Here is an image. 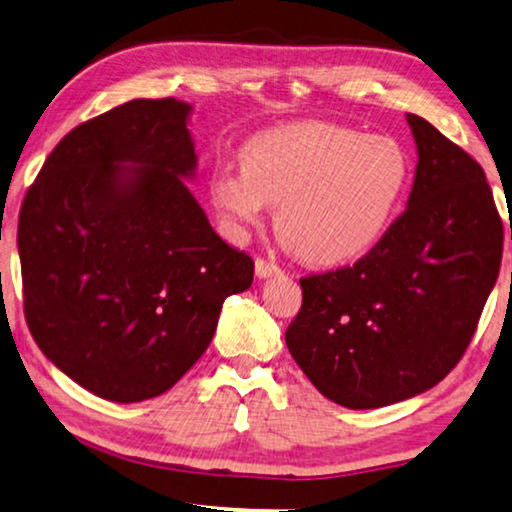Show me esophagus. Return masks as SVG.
Here are the masks:
<instances>
[{
  "instance_id": "1",
  "label": "esophagus",
  "mask_w": 512,
  "mask_h": 512,
  "mask_svg": "<svg viewBox=\"0 0 512 512\" xmlns=\"http://www.w3.org/2000/svg\"><path fill=\"white\" fill-rule=\"evenodd\" d=\"M279 272H281V267L274 261H267V258H256V277L258 279L274 277V274H279Z\"/></svg>"
}]
</instances>
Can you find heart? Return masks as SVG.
Segmentation results:
<instances>
[{"instance_id": "obj_1", "label": "heart", "mask_w": 512, "mask_h": 512, "mask_svg": "<svg viewBox=\"0 0 512 512\" xmlns=\"http://www.w3.org/2000/svg\"><path fill=\"white\" fill-rule=\"evenodd\" d=\"M240 169L210 178V199L233 233L277 206L274 229L297 258L336 267L366 256L391 229L412 180L398 139L334 123H295L251 137Z\"/></svg>"}]
</instances>
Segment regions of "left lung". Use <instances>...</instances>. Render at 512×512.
Listing matches in <instances>:
<instances>
[{
	"mask_svg": "<svg viewBox=\"0 0 512 512\" xmlns=\"http://www.w3.org/2000/svg\"><path fill=\"white\" fill-rule=\"evenodd\" d=\"M407 123L419 153L407 210L352 267L300 279L302 309L286 329L313 387L350 410L442 382L501 267L503 224L481 164L421 116Z\"/></svg>",
	"mask_w": 512,
	"mask_h": 512,
	"instance_id": "left-lung-1",
	"label": "left lung"
}]
</instances>
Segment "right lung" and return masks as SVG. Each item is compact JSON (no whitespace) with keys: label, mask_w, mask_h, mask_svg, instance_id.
<instances>
[{"label":"right lung","mask_w":512,"mask_h":512,"mask_svg":"<svg viewBox=\"0 0 512 512\" xmlns=\"http://www.w3.org/2000/svg\"><path fill=\"white\" fill-rule=\"evenodd\" d=\"M192 105L137 98L77 125L22 201L18 251L29 332L86 391L160 396L212 341L254 261L212 231L185 178Z\"/></svg>","instance_id":"1"}]
</instances>
